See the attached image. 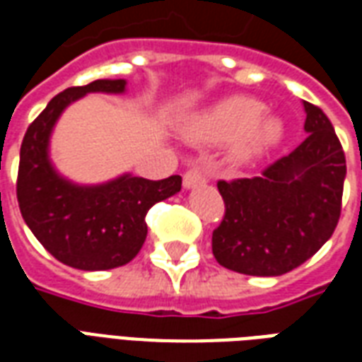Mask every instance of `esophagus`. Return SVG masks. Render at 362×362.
Wrapping results in <instances>:
<instances>
[{"mask_svg": "<svg viewBox=\"0 0 362 362\" xmlns=\"http://www.w3.org/2000/svg\"><path fill=\"white\" fill-rule=\"evenodd\" d=\"M205 184V176L199 168H189L188 173L184 174V188L192 189L196 186H202Z\"/></svg>", "mask_w": 362, "mask_h": 362, "instance_id": "34e87169", "label": "esophagus"}]
</instances>
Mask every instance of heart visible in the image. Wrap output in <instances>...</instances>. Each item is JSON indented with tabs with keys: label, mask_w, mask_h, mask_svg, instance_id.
<instances>
[{
	"label": "heart",
	"mask_w": 362,
	"mask_h": 362,
	"mask_svg": "<svg viewBox=\"0 0 362 362\" xmlns=\"http://www.w3.org/2000/svg\"><path fill=\"white\" fill-rule=\"evenodd\" d=\"M182 134L194 143H228V158L248 165L275 147L283 122L248 96H230L184 124Z\"/></svg>",
	"instance_id": "obj_1"
}]
</instances>
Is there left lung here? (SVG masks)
Masks as SVG:
<instances>
[{
  "instance_id": "1",
  "label": "left lung",
  "mask_w": 362,
  "mask_h": 362,
  "mask_svg": "<svg viewBox=\"0 0 362 362\" xmlns=\"http://www.w3.org/2000/svg\"><path fill=\"white\" fill-rule=\"evenodd\" d=\"M304 139L262 176L217 184L225 217L213 230L221 266L258 277L295 269L334 235L341 213L345 155L332 122L303 103Z\"/></svg>"
}]
</instances>
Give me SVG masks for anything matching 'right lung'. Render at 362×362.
Masks as SVG:
<instances>
[{"mask_svg":"<svg viewBox=\"0 0 362 362\" xmlns=\"http://www.w3.org/2000/svg\"><path fill=\"white\" fill-rule=\"evenodd\" d=\"M89 93L122 95L126 79H98L52 98L28 126L21 145L17 199L21 215L52 256L75 269L103 272L126 266L147 238L145 215L178 194L180 176L147 180L122 174L103 184H75L56 170L50 137L62 112Z\"/></svg>","mask_w":362,"mask_h":362,"instance_id":"1","label":"right lung"}]
</instances>
